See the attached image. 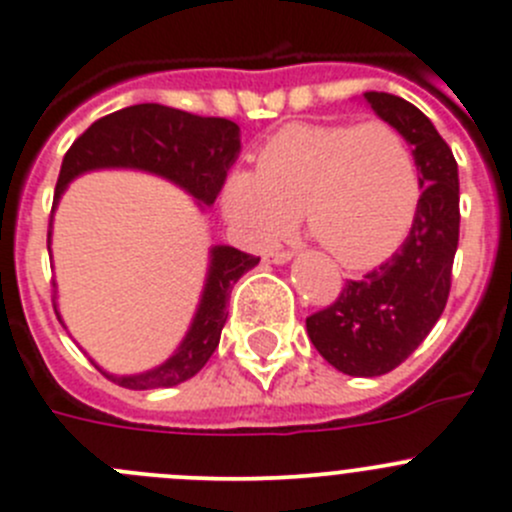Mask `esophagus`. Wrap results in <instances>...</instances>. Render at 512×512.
<instances>
[{
    "label": "esophagus",
    "instance_id": "esophagus-1",
    "mask_svg": "<svg viewBox=\"0 0 512 512\" xmlns=\"http://www.w3.org/2000/svg\"><path fill=\"white\" fill-rule=\"evenodd\" d=\"M293 260V252L290 250H275V252H267V262L272 265H283V262Z\"/></svg>",
    "mask_w": 512,
    "mask_h": 512
}]
</instances>
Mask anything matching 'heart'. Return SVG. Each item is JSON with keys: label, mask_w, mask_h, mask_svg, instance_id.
Segmentation results:
<instances>
[{"label": "heart", "mask_w": 512, "mask_h": 512, "mask_svg": "<svg viewBox=\"0 0 512 512\" xmlns=\"http://www.w3.org/2000/svg\"><path fill=\"white\" fill-rule=\"evenodd\" d=\"M422 176L409 138L391 123H290L257 151V171H234L222 209L250 245H267L300 212L341 265L384 262L412 229Z\"/></svg>", "instance_id": "b5f03b06"}]
</instances>
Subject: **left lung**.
I'll return each instance as SVG.
<instances>
[{
    "instance_id": "1",
    "label": "left lung",
    "mask_w": 512,
    "mask_h": 512,
    "mask_svg": "<svg viewBox=\"0 0 512 512\" xmlns=\"http://www.w3.org/2000/svg\"><path fill=\"white\" fill-rule=\"evenodd\" d=\"M364 98L412 143L422 202L401 250L361 280H348L328 308L305 318V328L338 371L381 376L417 351L450 298L460 242V179L452 148L417 105L376 90Z\"/></svg>"
}]
</instances>
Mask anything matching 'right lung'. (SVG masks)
<instances>
[{"label":"right lung","instance_id":"1","mask_svg":"<svg viewBox=\"0 0 512 512\" xmlns=\"http://www.w3.org/2000/svg\"><path fill=\"white\" fill-rule=\"evenodd\" d=\"M237 154H240V126L234 121L194 116V113L176 111L159 103L131 105L111 116L98 118L88 131L75 138L62 159L52 209L57 207V199L75 176L93 169L151 171L179 184L191 197L209 207L219 197ZM257 262L260 257L247 255L234 247H212L207 285H204L197 315L174 356L146 374L113 376L105 374L103 369L100 374L123 389L136 391L166 389L199 374L214 348L219 346V336L227 323V300L234 283ZM52 303H55V295H52Z\"/></svg>","mask_w":512,"mask_h":512}]
</instances>
